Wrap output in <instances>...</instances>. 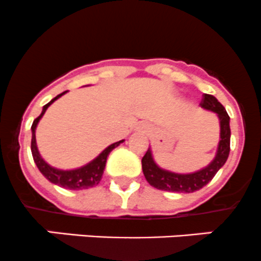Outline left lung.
<instances>
[{
	"label": "left lung",
	"instance_id": "left-lung-1",
	"mask_svg": "<svg viewBox=\"0 0 261 261\" xmlns=\"http://www.w3.org/2000/svg\"><path fill=\"white\" fill-rule=\"evenodd\" d=\"M200 107L215 112L221 122V141H219L216 159L207 167L194 174H175V172L160 169L154 164L148 149L146 154L142 157V170L148 184L156 189L172 193H193L195 190L202 189L215 177L218 170L228 159L231 129H229V117L226 109L213 95L208 94H203Z\"/></svg>",
	"mask_w": 261,
	"mask_h": 261
}]
</instances>
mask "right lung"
<instances>
[{"mask_svg":"<svg viewBox=\"0 0 261 261\" xmlns=\"http://www.w3.org/2000/svg\"><path fill=\"white\" fill-rule=\"evenodd\" d=\"M67 91L62 92V94L57 95L51 101H49L48 104L44 105L43 112L37 119L33 122L32 125V130H33V138H32V153H33V159H34L35 164H37L38 169L39 171L42 172L44 176L49 180L53 184L58 185V187L64 188V189H69V190H82V189H89V188L95 187L100 182L101 180L102 174H104V169H105V164H107V159L109 156L110 152L115 148L117 146H119L123 141L115 142V143L110 144L108 148H105L94 161H91L90 164H87L86 166L80 167V169L76 170H69V171H63V170H58L54 169V167L49 166L45 161L40 157L39 151L37 148V142H35V128H37L38 122L40 120V118L43 117V114L45 113V110L48 109L49 105L57 100L58 97H61L62 95L66 94Z\"/></svg>","mask_w":261,"mask_h":261,"instance_id":"obj_1","label":"right lung"}]
</instances>
